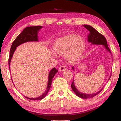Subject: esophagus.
<instances>
[{
    "instance_id": "1",
    "label": "esophagus",
    "mask_w": 121,
    "mask_h": 121,
    "mask_svg": "<svg viewBox=\"0 0 121 121\" xmlns=\"http://www.w3.org/2000/svg\"><path fill=\"white\" fill-rule=\"evenodd\" d=\"M65 69V65H61L59 67V70L60 71H63Z\"/></svg>"
}]
</instances>
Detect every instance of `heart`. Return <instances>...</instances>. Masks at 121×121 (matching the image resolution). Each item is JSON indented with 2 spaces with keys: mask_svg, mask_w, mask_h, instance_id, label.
Instances as JSON below:
<instances>
[{
  "mask_svg": "<svg viewBox=\"0 0 121 121\" xmlns=\"http://www.w3.org/2000/svg\"><path fill=\"white\" fill-rule=\"evenodd\" d=\"M83 39L74 34H69L59 38L54 44V48L60 56H65L67 61L74 63L79 60L85 49Z\"/></svg>",
  "mask_w": 121,
  "mask_h": 121,
  "instance_id": "obj_1",
  "label": "heart"
}]
</instances>
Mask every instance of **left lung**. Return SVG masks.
Listing matches in <instances>:
<instances>
[{
  "mask_svg": "<svg viewBox=\"0 0 121 121\" xmlns=\"http://www.w3.org/2000/svg\"><path fill=\"white\" fill-rule=\"evenodd\" d=\"M83 26H84L85 28H86V29H87L90 31V34L87 36L88 37L87 39L89 42L91 43L92 44L104 45V46L105 47V48L110 53L109 48H108V46L107 40H106V39L105 37L102 35V34L99 33V32L97 31L95 28H93L92 27V26H90L89 25H84ZM72 68L73 69H74L73 67H72ZM71 87L72 88L73 91L74 92L76 95L78 97H79V98H83V99H87V98H93L94 97H95V95H98V94H99L102 90V89L100 90V91H98V92L92 93V94L82 93L80 92H79L76 89V87L75 86L73 80L71 84Z\"/></svg>",
  "mask_w": 121,
  "mask_h": 121,
  "instance_id": "obj_1",
  "label": "left lung"
}]
</instances>
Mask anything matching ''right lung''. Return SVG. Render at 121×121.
Masks as SVG:
<instances>
[{
    "mask_svg": "<svg viewBox=\"0 0 121 121\" xmlns=\"http://www.w3.org/2000/svg\"><path fill=\"white\" fill-rule=\"evenodd\" d=\"M42 26H28V27L24 29L22 31V32L16 38L15 40L12 43L11 46V49H10V54H9V68L10 70V62H11V59L13 56V55L14 54V51H15L16 47L19 46L21 44H23L24 43H26V42H30V41H38V36H37V32L39 31V30L42 28ZM58 72V70L55 68H53L52 70L49 73L48 75V87L46 91L45 92L41 95L40 97L38 98H30L28 97H26L28 99L31 100H38L43 99L46 97L47 94H48V92L50 89L51 83H52V79L54 77V75L56 73Z\"/></svg>",
    "mask_w": 121,
    "mask_h": 121,
    "instance_id": "1",
    "label": "right lung"
}]
</instances>
